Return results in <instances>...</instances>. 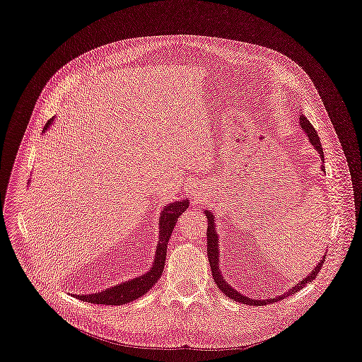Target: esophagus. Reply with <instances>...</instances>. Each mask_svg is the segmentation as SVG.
Returning <instances> with one entry per match:
<instances>
[{
  "instance_id": "34e87169",
  "label": "esophagus",
  "mask_w": 362,
  "mask_h": 362,
  "mask_svg": "<svg viewBox=\"0 0 362 362\" xmlns=\"http://www.w3.org/2000/svg\"><path fill=\"white\" fill-rule=\"evenodd\" d=\"M193 199H194L196 202H200L203 197H202V194H200V193H197V192H196V194H194V197H193Z\"/></svg>"
}]
</instances>
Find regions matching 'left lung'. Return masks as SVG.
Here are the masks:
<instances>
[{"label":"left lung","mask_w":362,"mask_h":362,"mask_svg":"<svg viewBox=\"0 0 362 362\" xmlns=\"http://www.w3.org/2000/svg\"><path fill=\"white\" fill-rule=\"evenodd\" d=\"M300 127L303 129V132L307 135L310 144L314 146V149L318 152L322 163H324V152H322V146H321V142H320V138L315 132V129L313 128V125L308 122L307 117L301 113L300 115ZM321 170L325 172L324 166H321ZM204 214L207 217V257H209V263H210V269H211V276L214 279V283L216 286L221 290V293L228 297L230 300L235 301V303H240V304H246V305H266V304H273V303H277V301H281L284 300L286 297L291 296V294H296L297 291H300L301 288H304L308 283H311L315 276L320 273L324 262H325V256H322V259L320 260V263L311 270V273L304 277L301 281H298L297 284H294L290 290L284 291L283 294L280 296H276V297H272V298H264V300H260V298H250V297H246L245 294H242L240 291H237L235 288H233L224 279V276L221 274V270H220V264H218V234H217V226L214 223V216L210 210H204ZM249 235V234H247ZM327 255V253H325Z\"/></svg>","instance_id":"1"}]
</instances>
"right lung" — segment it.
<instances>
[{
  "mask_svg": "<svg viewBox=\"0 0 362 362\" xmlns=\"http://www.w3.org/2000/svg\"><path fill=\"white\" fill-rule=\"evenodd\" d=\"M54 119H49L47 125L44 127V134L49 129V127L54 124ZM189 207V199L185 200H176L173 203H169L163 206L160 217H159V242L155 252V259L152 263V267L148 273L141 274L135 279H131L128 281H124L120 284H116L113 287H109L106 290L93 293V294H72L74 297L79 298L81 301H86L90 304H106V305H122L127 303H132L134 300H138L144 294H146L155 283L160 279L165 262H166V250L169 238L172 235V231L177 223L179 216Z\"/></svg>",
  "mask_w": 362,
  "mask_h": 362,
  "instance_id": "obj_1",
  "label": "right lung"
}]
</instances>
